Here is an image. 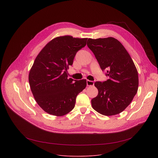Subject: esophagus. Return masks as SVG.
Here are the masks:
<instances>
[{
  "label": "esophagus",
  "instance_id": "1",
  "mask_svg": "<svg viewBox=\"0 0 158 158\" xmlns=\"http://www.w3.org/2000/svg\"><path fill=\"white\" fill-rule=\"evenodd\" d=\"M87 86H91V85H94V82L92 81H89V80H87Z\"/></svg>",
  "mask_w": 158,
  "mask_h": 158
}]
</instances>
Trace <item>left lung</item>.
<instances>
[{
	"instance_id": "1",
	"label": "left lung",
	"mask_w": 158,
	"mask_h": 158,
	"mask_svg": "<svg viewBox=\"0 0 158 158\" xmlns=\"http://www.w3.org/2000/svg\"><path fill=\"white\" fill-rule=\"evenodd\" d=\"M87 45L109 77L106 81L94 83L98 94L91 100L93 108L104 116L119 114L138 92L136 67L123 44L114 37L88 39Z\"/></svg>"
}]
</instances>
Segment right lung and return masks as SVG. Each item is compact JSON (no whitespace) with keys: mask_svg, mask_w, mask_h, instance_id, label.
<instances>
[{"mask_svg":"<svg viewBox=\"0 0 158 158\" xmlns=\"http://www.w3.org/2000/svg\"><path fill=\"white\" fill-rule=\"evenodd\" d=\"M87 40L71 35L56 37L36 57L29 82L35 101L47 113L56 116L69 113L75 106L77 96L85 88V79H68L67 69Z\"/></svg>","mask_w":158,"mask_h":158,"instance_id":"add662e5","label":"right lung"}]
</instances>
